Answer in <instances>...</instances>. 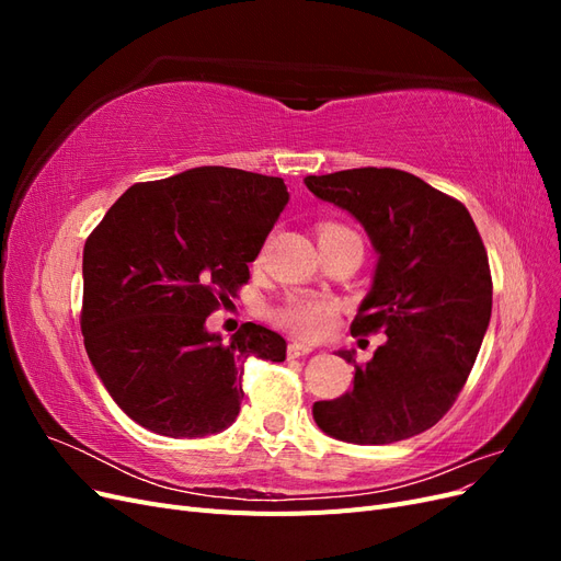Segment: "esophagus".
<instances>
[{"label":"esophagus","mask_w":561,"mask_h":561,"mask_svg":"<svg viewBox=\"0 0 561 561\" xmlns=\"http://www.w3.org/2000/svg\"><path fill=\"white\" fill-rule=\"evenodd\" d=\"M311 351H313L311 346L299 344V342H293L290 346H287V355H290V358H301V355H309Z\"/></svg>","instance_id":"1"}]
</instances>
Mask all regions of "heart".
I'll use <instances>...</instances> for the list:
<instances>
[{"label":"heart","mask_w":561,"mask_h":561,"mask_svg":"<svg viewBox=\"0 0 561 561\" xmlns=\"http://www.w3.org/2000/svg\"><path fill=\"white\" fill-rule=\"evenodd\" d=\"M322 231H351L339 225L322 227ZM353 233V231H351ZM274 320L299 336H320L336 316V301L316 295H290L274 309Z\"/></svg>","instance_id":"obj_1"}]
</instances>
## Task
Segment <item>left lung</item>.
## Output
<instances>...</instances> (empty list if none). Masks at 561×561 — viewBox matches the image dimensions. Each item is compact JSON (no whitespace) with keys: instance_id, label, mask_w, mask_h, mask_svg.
Segmentation results:
<instances>
[{"instance_id":"8db88e82","label":"left lung","mask_w":561,"mask_h":561,"mask_svg":"<svg viewBox=\"0 0 561 561\" xmlns=\"http://www.w3.org/2000/svg\"><path fill=\"white\" fill-rule=\"evenodd\" d=\"M309 190L365 227L379 262L351 334L383 332L353 390L313 404L322 433L390 445L433 428L470 375L491 318L486 250L461 201L396 168L309 175ZM355 363L353 351H339Z\"/></svg>"}]
</instances>
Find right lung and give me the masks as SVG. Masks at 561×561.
I'll list each match as a JSON object with an SVG mask.
<instances>
[{"label":"right lung","instance_id":"add662e5","mask_svg":"<svg viewBox=\"0 0 561 561\" xmlns=\"http://www.w3.org/2000/svg\"><path fill=\"white\" fill-rule=\"evenodd\" d=\"M290 201L280 178L201 165L133 184L83 245V346L112 400L142 428L206 437L236 421L248 358L285 339L243 322L229 344L206 318L248 283Z\"/></svg>","mask_w":561,"mask_h":561}]
</instances>
